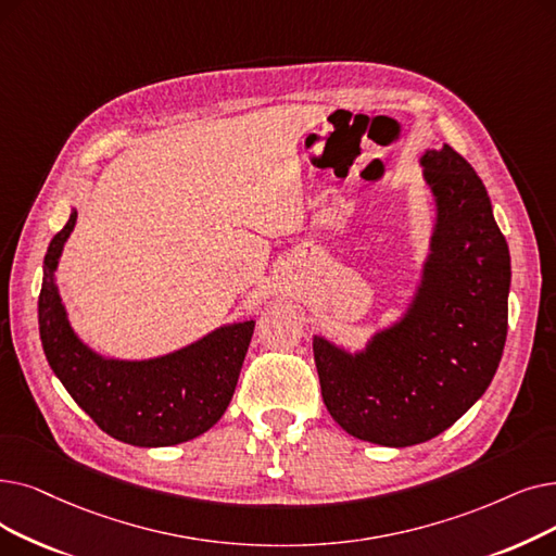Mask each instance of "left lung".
Listing matches in <instances>:
<instances>
[{
	"label": "left lung",
	"instance_id": "left-lung-1",
	"mask_svg": "<svg viewBox=\"0 0 556 556\" xmlns=\"http://www.w3.org/2000/svg\"><path fill=\"white\" fill-rule=\"evenodd\" d=\"M420 163L437 198V227L408 313L358 354L313 338L331 418L389 447L439 437L484 395L509 318L511 256L484 184L450 144Z\"/></svg>",
	"mask_w": 556,
	"mask_h": 556
}]
</instances>
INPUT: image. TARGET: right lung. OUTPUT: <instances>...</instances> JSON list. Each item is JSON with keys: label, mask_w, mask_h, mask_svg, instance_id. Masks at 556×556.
Returning a JSON list of instances; mask_svg holds the SVG:
<instances>
[{"label": "right lung", "mask_w": 556, "mask_h": 556, "mask_svg": "<svg viewBox=\"0 0 556 556\" xmlns=\"http://www.w3.org/2000/svg\"><path fill=\"white\" fill-rule=\"evenodd\" d=\"M77 211L52 238L38 298L40 341L54 375L109 437L165 447L200 437L223 418L243 368L254 320L215 329L202 341L150 361L104 358L72 331L54 273Z\"/></svg>", "instance_id": "1"}]
</instances>
